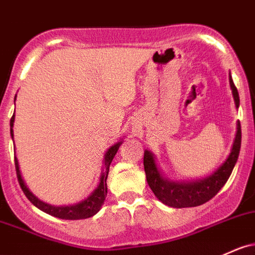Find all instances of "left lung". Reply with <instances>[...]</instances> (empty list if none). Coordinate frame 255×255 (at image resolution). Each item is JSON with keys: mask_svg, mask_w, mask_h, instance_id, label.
I'll use <instances>...</instances> for the list:
<instances>
[{"mask_svg": "<svg viewBox=\"0 0 255 255\" xmlns=\"http://www.w3.org/2000/svg\"><path fill=\"white\" fill-rule=\"evenodd\" d=\"M229 82L235 100V106L239 109L240 97L237 88L234 85L231 74H229ZM241 149V125L236 122V135L229 156L225 161L208 177L196 180H169L159 169L156 156L149 150L144 151V169L150 189L156 197L166 206L173 208L201 206L213 198L219 190L225 185L230 178L232 169L236 164Z\"/></svg>", "mask_w": 255, "mask_h": 255, "instance_id": "1", "label": "left lung"}]
</instances>
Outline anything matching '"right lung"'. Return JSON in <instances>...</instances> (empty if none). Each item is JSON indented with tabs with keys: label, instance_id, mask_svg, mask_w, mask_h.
I'll list each match as a JSON object with an SVG mask.
<instances>
[{
	"label": "right lung",
	"instance_id": "obj_1",
	"mask_svg": "<svg viewBox=\"0 0 255 255\" xmlns=\"http://www.w3.org/2000/svg\"><path fill=\"white\" fill-rule=\"evenodd\" d=\"M16 96L14 98V103H15ZM14 120H15V115H13L12 119H10V136H12V140L14 139L13 134V126H14ZM123 140H120L116 144H114L113 146H110L108 151L104 153V158H103V166H102V173H100L99 177V184H98L96 189L93 190L91 195L85 200L80 201V202L74 203V205L69 206H52L49 203L43 202L40 198L36 197L35 195L30 191V189L25 184L23 177H21L20 168H19V162L16 156L14 155V161H15V169H16V177H18L19 184H20L21 190L24 191L25 196L29 198L30 202L33 206L37 207L38 209H41L44 213L53 215L55 218H59V219H65V220H78V219H87V218H91L93 215H96L98 212L100 211L102 206L104 205V201L108 194V186H106V179H108L109 174V168H110V164L113 162V159L116 155V152L119 151V147L121 146Z\"/></svg>",
	"mask_w": 255,
	"mask_h": 255
}]
</instances>
